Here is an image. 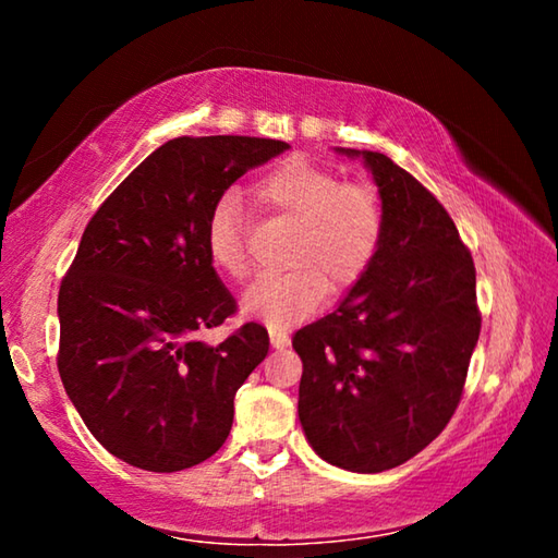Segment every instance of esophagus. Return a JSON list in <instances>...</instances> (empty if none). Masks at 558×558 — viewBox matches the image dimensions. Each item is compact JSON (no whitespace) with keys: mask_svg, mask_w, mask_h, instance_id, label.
Masks as SVG:
<instances>
[{"mask_svg":"<svg viewBox=\"0 0 558 558\" xmlns=\"http://www.w3.org/2000/svg\"><path fill=\"white\" fill-rule=\"evenodd\" d=\"M270 344L276 347V349H286L290 344V337L282 332V329L270 327Z\"/></svg>","mask_w":558,"mask_h":558,"instance_id":"1","label":"esophagus"}]
</instances>
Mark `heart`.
I'll list each match as a JSON object with an SVG mask.
<instances>
[{"mask_svg":"<svg viewBox=\"0 0 558 558\" xmlns=\"http://www.w3.org/2000/svg\"><path fill=\"white\" fill-rule=\"evenodd\" d=\"M263 209L295 223L286 251V272L260 276L245 290L243 310L270 327L300 323L323 305L327 288H354L379 256L386 206L379 189L344 182L332 169L292 157L253 186ZM206 251L233 280L253 270L248 219L239 194L226 192L206 216Z\"/></svg>","mask_w":558,"mask_h":558,"instance_id":"1","label":"heart"}]
</instances>
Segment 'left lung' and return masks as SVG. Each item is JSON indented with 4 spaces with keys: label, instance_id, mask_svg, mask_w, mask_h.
Instances as JSON below:
<instances>
[{
    "label": "left lung",
    "instance_id": "8db88e82",
    "mask_svg": "<svg viewBox=\"0 0 558 558\" xmlns=\"http://www.w3.org/2000/svg\"><path fill=\"white\" fill-rule=\"evenodd\" d=\"M369 167L386 233L369 272L335 313L302 327L298 415L319 458L384 472L440 436L462 399L480 337L475 263L450 214L381 153L342 149Z\"/></svg>",
    "mask_w": 558,
    "mask_h": 558
}]
</instances>
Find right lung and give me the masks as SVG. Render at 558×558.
<instances>
[{
  "label": "right lung",
  "mask_w": 558,
  "mask_h": 558,
  "mask_svg": "<svg viewBox=\"0 0 558 558\" xmlns=\"http://www.w3.org/2000/svg\"><path fill=\"white\" fill-rule=\"evenodd\" d=\"M268 137H177L140 162L93 214L59 290V374L112 456L149 472L211 458L233 399L268 354L245 323L221 344L199 332L235 313L206 251L211 204L248 169L286 153Z\"/></svg>",
  "instance_id": "1"
}]
</instances>
